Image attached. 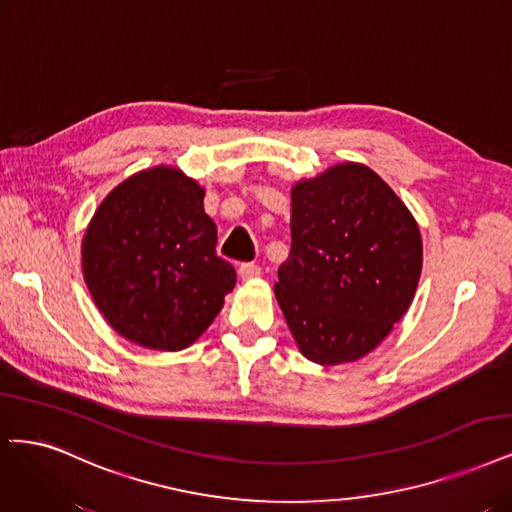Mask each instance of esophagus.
Here are the masks:
<instances>
[{"instance_id": "esophagus-1", "label": "esophagus", "mask_w": 512, "mask_h": 512, "mask_svg": "<svg viewBox=\"0 0 512 512\" xmlns=\"http://www.w3.org/2000/svg\"><path fill=\"white\" fill-rule=\"evenodd\" d=\"M239 277H241V281L256 279V277H260V267H256V264H241Z\"/></svg>"}]
</instances>
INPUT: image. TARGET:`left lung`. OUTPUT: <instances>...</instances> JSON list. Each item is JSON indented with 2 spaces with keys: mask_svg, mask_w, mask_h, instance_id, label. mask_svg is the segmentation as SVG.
Returning a JSON list of instances; mask_svg holds the SVG:
<instances>
[{
  "mask_svg": "<svg viewBox=\"0 0 512 512\" xmlns=\"http://www.w3.org/2000/svg\"><path fill=\"white\" fill-rule=\"evenodd\" d=\"M290 205L277 303L307 360L356 362L413 303L424 262L417 220L373 169L351 161L298 180Z\"/></svg>",
  "mask_w": 512,
  "mask_h": 512,
  "instance_id": "1",
  "label": "left lung"
}]
</instances>
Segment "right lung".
<instances>
[{"label":"right lung","instance_id":"obj_1","mask_svg":"<svg viewBox=\"0 0 512 512\" xmlns=\"http://www.w3.org/2000/svg\"><path fill=\"white\" fill-rule=\"evenodd\" d=\"M205 188L171 165L142 169L101 201L82 237L84 284L103 320L139 347L195 343L235 288L216 256Z\"/></svg>","mask_w":512,"mask_h":512}]
</instances>
